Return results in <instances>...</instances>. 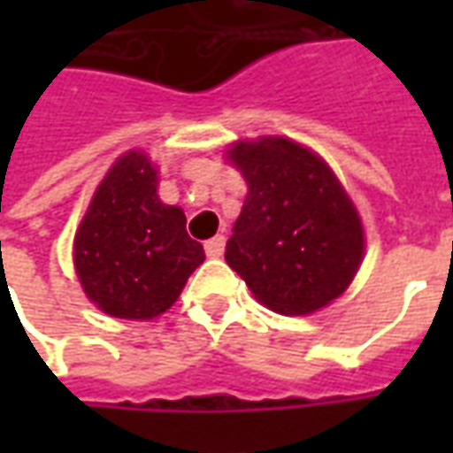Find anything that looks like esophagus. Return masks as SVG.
I'll return each mask as SVG.
<instances>
[{"mask_svg":"<svg viewBox=\"0 0 453 453\" xmlns=\"http://www.w3.org/2000/svg\"><path fill=\"white\" fill-rule=\"evenodd\" d=\"M203 247H206L208 257H220V255H223V250H226V237H223V235L211 237V240H208Z\"/></svg>","mask_w":453,"mask_h":453,"instance_id":"34e87169","label":"esophagus"}]
</instances>
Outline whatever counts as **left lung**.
<instances>
[{
	"instance_id": "1",
	"label": "left lung",
	"mask_w": 453,
	"mask_h": 453,
	"mask_svg": "<svg viewBox=\"0 0 453 453\" xmlns=\"http://www.w3.org/2000/svg\"><path fill=\"white\" fill-rule=\"evenodd\" d=\"M227 159L247 196L226 262L259 303L284 315L313 313L347 291L364 259V227L333 169L294 140H240Z\"/></svg>"
}]
</instances>
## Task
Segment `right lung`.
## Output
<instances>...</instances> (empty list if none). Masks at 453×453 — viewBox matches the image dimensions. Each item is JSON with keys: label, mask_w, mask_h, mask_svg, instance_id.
<instances>
[{"label": "right lung", "mask_w": 453, "mask_h": 453, "mask_svg": "<svg viewBox=\"0 0 453 453\" xmlns=\"http://www.w3.org/2000/svg\"><path fill=\"white\" fill-rule=\"evenodd\" d=\"M206 259L187 216L157 196V169L130 150L94 191L74 235V269L87 298L106 315L150 320L181 294Z\"/></svg>", "instance_id": "obj_1"}]
</instances>
